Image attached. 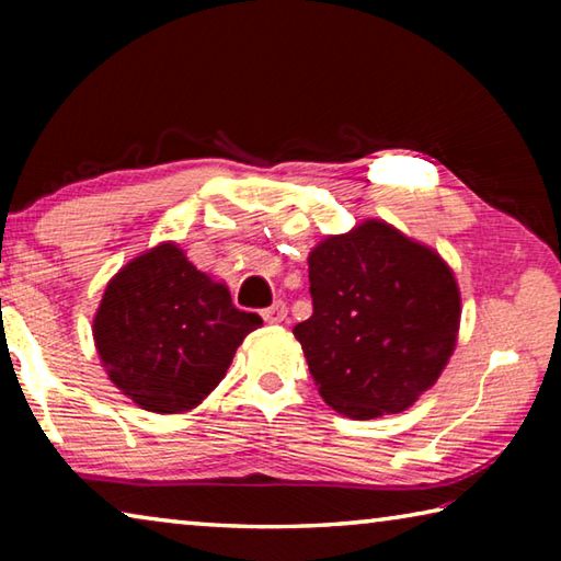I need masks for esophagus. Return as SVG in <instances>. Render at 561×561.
I'll return each instance as SVG.
<instances>
[{"mask_svg": "<svg viewBox=\"0 0 561 561\" xmlns=\"http://www.w3.org/2000/svg\"><path fill=\"white\" fill-rule=\"evenodd\" d=\"M262 319L267 321V324H282V321L287 319V304H284V301H274L272 307L262 309Z\"/></svg>", "mask_w": 561, "mask_h": 561, "instance_id": "esophagus-1", "label": "esophagus"}]
</instances>
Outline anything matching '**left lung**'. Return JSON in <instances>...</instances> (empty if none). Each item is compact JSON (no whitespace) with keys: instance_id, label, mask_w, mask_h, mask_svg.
I'll return each mask as SVG.
<instances>
[{"instance_id":"left-lung-1","label":"left lung","mask_w":561,"mask_h":561,"mask_svg":"<svg viewBox=\"0 0 561 561\" xmlns=\"http://www.w3.org/2000/svg\"><path fill=\"white\" fill-rule=\"evenodd\" d=\"M309 284L314 311L294 336L334 411L401 413L438 381L460 327L458 282L438 252L366 220L309 252Z\"/></svg>"}]
</instances>
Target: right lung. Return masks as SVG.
<instances>
[{"mask_svg":"<svg viewBox=\"0 0 561 561\" xmlns=\"http://www.w3.org/2000/svg\"><path fill=\"white\" fill-rule=\"evenodd\" d=\"M257 327L260 314L237 309L222 282L163 242L108 282L93 341L108 378L133 403L183 413L215 391L237 346Z\"/></svg>","mask_w":561,"mask_h":561,"instance_id":"obj_1","label":"right lung"}]
</instances>
